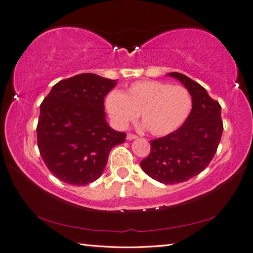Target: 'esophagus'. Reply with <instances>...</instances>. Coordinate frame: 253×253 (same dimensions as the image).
<instances>
[{
    "instance_id": "obj_1",
    "label": "esophagus",
    "mask_w": 253,
    "mask_h": 253,
    "mask_svg": "<svg viewBox=\"0 0 253 253\" xmlns=\"http://www.w3.org/2000/svg\"><path fill=\"white\" fill-rule=\"evenodd\" d=\"M135 139H137V136L134 135V134H131V133H128V134L126 135V140H128V141H132V140H135Z\"/></svg>"
}]
</instances>
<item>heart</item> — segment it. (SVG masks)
I'll list each match as a JSON object with an SVG mask.
<instances>
[{
	"label": "heart",
	"mask_w": 253,
	"mask_h": 253,
	"mask_svg": "<svg viewBox=\"0 0 253 253\" xmlns=\"http://www.w3.org/2000/svg\"><path fill=\"white\" fill-rule=\"evenodd\" d=\"M104 104L117 127L125 128L140 113L147 131L163 136L177 130L186 121L192 111L193 100L182 85L145 80L131 84L122 93L113 90Z\"/></svg>",
	"instance_id": "obj_1"
}]
</instances>
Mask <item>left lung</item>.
Returning a JSON list of instances; mask_svg holds the SVG:
<instances>
[{"label":"left lung","instance_id":"1","mask_svg":"<svg viewBox=\"0 0 253 253\" xmlns=\"http://www.w3.org/2000/svg\"><path fill=\"white\" fill-rule=\"evenodd\" d=\"M188 90L193 107L188 118L177 130L151 141L149 156L141 168L157 182H186L207 168L215 156L222 134L221 107L209 97L207 90L187 76L170 73Z\"/></svg>","mask_w":253,"mask_h":253}]
</instances>
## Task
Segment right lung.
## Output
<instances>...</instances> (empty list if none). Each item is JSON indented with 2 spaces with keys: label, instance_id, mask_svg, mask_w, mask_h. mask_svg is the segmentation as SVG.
I'll return each mask as SVG.
<instances>
[{
  "label": "right lung",
  "instance_id": "1",
  "mask_svg": "<svg viewBox=\"0 0 253 253\" xmlns=\"http://www.w3.org/2000/svg\"><path fill=\"white\" fill-rule=\"evenodd\" d=\"M117 80L80 74L60 80L41 104L37 144L42 161L57 178L83 186L97 180L112 147L126 134L108 125L104 97Z\"/></svg>",
  "mask_w": 253,
  "mask_h": 253
}]
</instances>
